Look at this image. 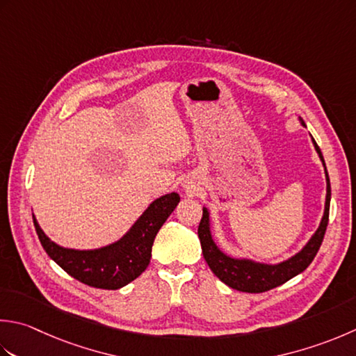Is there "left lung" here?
I'll return each instance as SVG.
<instances>
[{"label":"left lung","mask_w":356,"mask_h":356,"mask_svg":"<svg viewBox=\"0 0 356 356\" xmlns=\"http://www.w3.org/2000/svg\"><path fill=\"white\" fill-rule=\"evenodd\" d=\"M313 145L318 151L319 157H321L324 163V157L321 154L318 143L315 138H312ZM325 168V163H324ZM327 177V196H325V210L321 220V225L316 229V233L312 236L307 245H305L301 252L296 256L290 257L289 261L277 264V266H266V264H256L253 261L245 259H233L224 254L220 250L216 247V243L211 238L210 233V216H208L207 208H204L202 213V219L197 228V234L202 245V253H204L205 261L208 267L211 268L213 273L219 277V280L227 284L228 287L239 291H247V293H262V291H268L271 289L277 287L287 282L291 277L301 273L307 268L312 261L315 259L319 247H321L327 224H329V210H330V179L325 170Z\"/></svg>","instance_id":"left-lung-1"}]
</instances>
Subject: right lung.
<instances>
[{
    "label": "right lung",
    "mask_w": 356,
    "mask_h": 356,
    "mask_svg": "<svg viewBox=\"0 0 356 356\" xmlns=\"http://www.w3.org/2000/svg\"><path fill=\"white\" fill-rule=\"evenodd\" d=\"M179 202L177 193L159 197L148 207V210L140 216L123 239L113 245L89 252L63 248L47 238L35 218L33 225L44 252L67 275L90 287L117 290L134 281L148 267L156 234Z\"/></svg>",
    "instance_id": "right-lung-1"
}]
</instances>
